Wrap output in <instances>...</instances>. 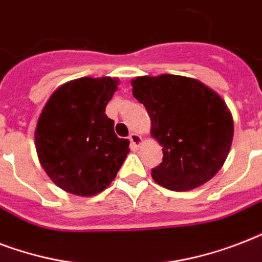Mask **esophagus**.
I'll use <instances>...</instances> for the list:
<instances>
[{
  "label": "esophagus",
  "mask_w": 262,
  "mask_h": 262,
  "mask_svg": "<svg viewBox=\"0 0 262 262\" xmlns=\"http://www.w3.org/2000/svg\"><path fill=\"white\" fill-rule=\"evenodd\" d=\"M129 140H130V144L133 148H139L140 145L143 144V137L140 135H137V133H132V135L129 136Z\"/></svg>",
  "instance_id": "obj_1"
}]
</instances>
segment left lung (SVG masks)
<instances>
[{
  "label": "left lung",
  "instance_id": "left-lung-1",
  "mask_svg": "<svg viewBox=\"0 0 262 262\" xmlns=\"http://www.w3.org/2000/svg\"><path fill=\"white\" fill-rule=\"evenodd\" d=\"M133 96L151 118V137L163 162L151 175L160 186L191 190L223 167L234 137L231 111L219 94L191 77L141 76L132 80Z\"/></svg>",
  "mask_w": 262,
  "mask_h": 262
}]
</instances>
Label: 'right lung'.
Returning a JSON list of instances; mask_svg holds the SVG:
<instances>
[{
  "label": "right lung",
  "mask_w": 262,
  "mask_h": 262,
  "mask_svg": "<svg viewBox=\"0 0 262 262\" xmlns=\"http://www.w3.org/2000/svg\"><path fill=\"white\" fill-rule=\"evenodd\" d=\"M117 77H81L51 94L35 127L38 159L49 178L72 194L103 191L129 154L118 139L106 106L118 90Z\"/></svg>",
  "instance_id": "1"
}]
</instances>
